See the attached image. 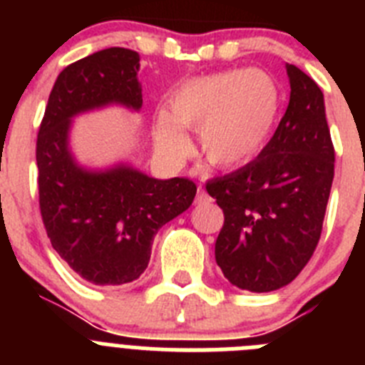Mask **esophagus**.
Returning a JSON list of instances; mask_svg holds the SVG:
<instances>
[{
    "label": "esophagus",
    "mask_w": 365,
    "mask_h": 365,
    "mask_svg": "<svg viewBox=\"0 0 365 365\" xmlns=\"http://www.w3.org/2000/svg\"><path fill=\"white\" fill-rule=\"evenodd\" d=\"M206 201H210V197H208V193H206L205 190H202L201 186H199V190H197V202H206Z\"/></svg>",
    "instance_id": "34e87169"
}]
</instances>
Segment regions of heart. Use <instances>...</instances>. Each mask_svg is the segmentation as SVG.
Wrapping results in <instances>:
<instances>
[{
    "label": "heart",
    "mask_w": 365,
    "mask_h": 365,
    "mask_svg": "<svg viewBox=\"0 0 365 365\" xmlns=\"http://www.w3.org/2000/svg\"><path fill=\"white\" fill-rule=\"evenodd\" d=\"M282 113V91L270 74L232 69L179 83L168 111L155 118V140L179 157L190 146L186 130L199 128L205 159L219 170L245 166L269 144Z\"/></svg>",
    "instance_id": "obj_1"
}]
</instances>
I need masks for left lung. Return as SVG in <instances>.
<instances>
[{"label":"left lung","mask_w":365,"mask_h":365,"mask_svg":"<svg viewBox=\"0 0 365 365\" xmlns=\"http://www.w3.org/2000/svg\"><path fill=\"white\" fill-rule=\"evenodd\" d=\"M289 106L252 163L206 182L225 214L215 261L232 285L278 291L302 272L320 241L334 177L324 93L287 63Z\"/></svg>","instance_id":"left-lung-1"}]
</instances>
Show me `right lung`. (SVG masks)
Instances as JSON below:
<instances>
[{
	"label": "right lung",
	"instance_id": "1",
	"mask_svg": "<svg viewBox=\"0 0 365 365\" xmlns=\"http://www.w3.org/2000/svg\"><path fill=\"white\" fill-rule=\"evenodd\" d=\"M138 53L109 47L58 74L38 131L40 210L58 256L93 285H124L146 270L155 234L193 202L185 177L155 179L131 164L89 170L69 146L73 118L124 106L143 108Z\"/></svg>",
	"mask_w": 365,
	"mask_h": 365
}]
</instances>
